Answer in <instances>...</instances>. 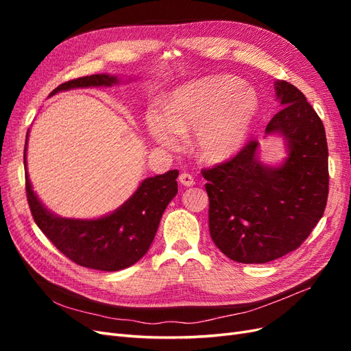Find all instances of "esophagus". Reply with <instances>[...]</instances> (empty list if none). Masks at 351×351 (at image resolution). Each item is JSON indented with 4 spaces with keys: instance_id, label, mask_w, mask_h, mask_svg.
I'll use <instances>...</instances> for the list:
<instances>
[{
    "instance_id": "1",
    "label": "esophagus",
    "mask_w": 351,
    "mask_h": 351,
    "mask_svg": "<svg viewBox=\"0 0 351 351\" xmlns=\"http://www.w3.org/2000/svg\"><path fill=\"white\" fill-rule=\"evenodd\" d=\"M178 182H180V184L184 186V187H192V186H195V178H193L192 176H190L189 173H182V174H180Z\"/></svg>"
}]
</instances>
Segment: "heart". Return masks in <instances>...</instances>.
I'll use <instances>...</instances> for the list:
<instances>
[{
    "label": "heart",
    "instance_id": "obj_1",
    "mask_svg": "<svg viewBox=\"0 0 351 351\" xmlns=\"http://www.w3.org/2000/svg\"><path fill=\"white\" fill-rule=\"evenodd\" d=\"M258 97L227 76H210L176 89L165 111L151 108L145 127L151 139L177 151L183 134L196 130V154L204 162L219 164L240 152L258 115Z\"/></svg>",
    "mask_w": 351,
    "mask_h": 351
}]
</instances>
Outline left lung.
<instances>
[{"mask_svg": "<svg viewBox=\"0 0 351 351\" xmlns=\"http://www.w3.org/2000/svg\"><path fill=\"white\" fill-rule=\"evenodd\" d=\"M281 110L267 134L284 139L280 165L263 164L256 141L230 161L202 169L209 231L227 258L267 263L295 250L322 218L328 199V145L319 115L294 84L277 80Z\"/></svg>", "mask_w": 351, "mask_h": 351, "instance_id": "8db88e82", "label": "left lung"}]
</instances>
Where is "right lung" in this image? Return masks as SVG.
Returning a JSON list of instances; mask_svg holds the SVG:
<instances>
[{"label": "right lung", "mask_w": 351, "mask_h": 351, "mask_svg": "<svg viewBox=\"0 0 351 351\" xmlns=\"http://www.w3.org/2000/svg\"><path fill=\"white\" fill-rule=\"evenodd\" d=\"M120 83L117 76L92 74L60 84L51 92L90 86H112ZM26 195L32 217L52 244L74 263L98 271H120L141 261L149 250L159 221L169 202L177 195V169L145 178L136 192L108 215L97 219L62 218L44 206L32 189L26 167Z\"/></svg>", "instance_id": "obj_1"}]
</instances>
